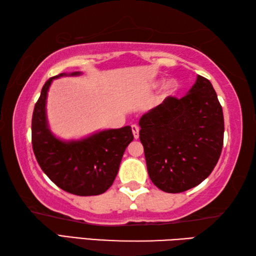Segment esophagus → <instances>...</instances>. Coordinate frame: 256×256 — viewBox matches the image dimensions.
I'll return each mask as SVG.
<instances>
[{
    "label": "esophagus",
    "mask_w": 256,
    "mask_h": 256,
    "mask_svg": "<svg viewBox=\"0 0 256 256\" xmlns=\"http://www.w3.org/2000/svg\"><path fill=\"white\" fill-rule=\"evenodd\" d=\"M132 133L134 136V138H138V128L136 126V124L132 125Z\"/></svg>",
    "instance_id": "34e87169"
}]
</instances>
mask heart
<instances>
[{"instance_id": "heart-1", "label": "heart", "mask_w": 256, "mask_h": 256, "mask_svg": "<svg viewBox=\"0 0 256 256\" xmlns=\"http://www.w3.org/2000/svg\"><path fill=\"white\" fill-rule=\"evenodd\" d=\"M177 86V84L175 81H168L166 84H164V89L168 90V92H172V90H175Z\"/></svg>"}]
</instances>
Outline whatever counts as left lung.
Segmentation results:
<instances>
[{
	"label": "left lung",
	"instance_id": "8db88e82",
	"mask_svg": "<svg viewBox=\"0 0 256 256\" xmlns=\"http://www.w3.org/2000/svg\"><path fill=\"white\" fill-rule=\"evenodd\" d=\"M148 174L164 192L180 193L202 183L218 162L224 114L211 82L198 76L184 97H167L138 120Z\"/></svg>",
	"mask_w": 256,
	"mask_h": 256
}]
</instances>
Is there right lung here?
Masks as SVG:
<instances>
[{
    "label": "right lung",
    "mask_w": 256,
    "mask_h": 256,
    "mask_svg": "<svg viewBox=\"0 0 256 256\" xmlns=\"http://www.w3.org/2000/svg\"><path fill=\"white\" fill-rule=\"evenodd\" d=\"M79 74L60 73L45 82L32 112V149L42 172L60 188L80 196H99L114 183L124 151L133 141V133L131 126H124L104 130L81 140L62 141L50 132L46 98L52 81Z\"/></svg>",
    "instance_id": "right-lung-1"
}]
</instances>
